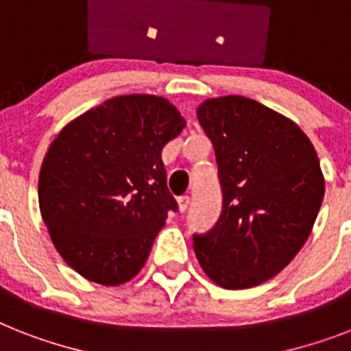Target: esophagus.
I'll return each mask as SVG.
<instances>
[{
	"label": "esophagus",
	"instance_id": "1",
	"mask_svg": "<svg viewBox=\"0 0 351 351\" xmlns=\"http://www.w3.org/2000/svg\"><path fill=\"white\" fill-rule=\"evenodd\" d=\"M187 207H189V196H180V198H178V210L184 215L185 210H187Z\"/></svg>",
	"mask_w": 351,
	"mask_h": 351
}]
</instances>
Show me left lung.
<instances>
[{
    "label": "left lung",
    "instance_id": "left-lung-1",
    "mask_svg": "<svg viewBox=\"0 0 351 351\" xmlns=\"http://www.w3.org/2000/svg\"><path fill=\"white\" fill-rule=\"evenodd\" d=\"M196 117L215 146L223 209L195 234L204 272L229 290L279 274L308 240L324 196L317 153L301 128L241 95L207 99Z\"/></svg>",
    "mask_w": 351,
    "mask_h": 351
}]
</instances>
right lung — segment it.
<instances>
[{
	"mask_svg": "<svg viewBox=\"0 0 351 351\" xmlns=\"http://www.w3.org/2000/svg\"><path fill=\"white\" fill-rule=\"evenodd\" d=\"M185 128L167 99L119 95L68 122L39 171V209L77 274L117 287L146 263L169 210L162 147Z\"/></svg>",
	"mask_w": 351,
	"mask_h": 351,
	"instance_id": "right-lung-1",
	"label": "right lung"
}]
</instances>
